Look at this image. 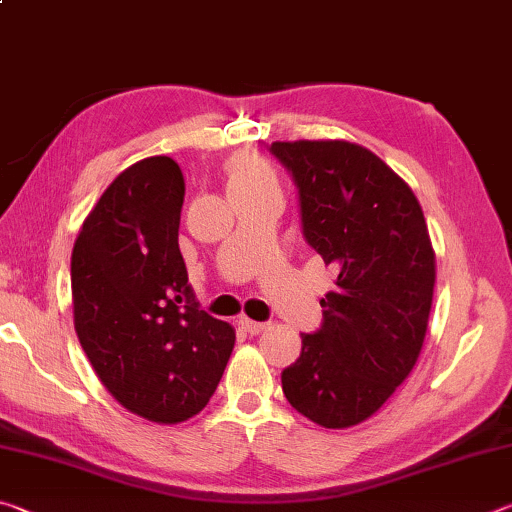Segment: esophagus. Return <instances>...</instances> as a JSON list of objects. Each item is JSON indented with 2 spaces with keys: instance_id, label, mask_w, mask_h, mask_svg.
I'll use <instances>...</instances> for the list:
<instances>
[{
  "instance_id": "obj_1",
  "label": "esophagus",
  "mask_w": 512,
  "mask_h": 512,
  "mask_svg": "<svg viewBox=\"0 0 512 512\" xmlns=\"http://www.w3.org/2000/svg\"><path fill=\"white\" fill-rule=\"evenodd\" d=\"M239 325H241V329H244V332H248L250 336L264 332V329L268 327L266 323H257V320H250V318H239Z\"/></svg>"
}]
</instances>
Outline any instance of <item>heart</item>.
I'll return each instance as SVG.
<instances>
[{"instance_id":"b5f03b06","label":"heart","mask_w":512,"mask_h":512,"mask_svg":"<svg viewBox=\"0 0 512 512\" xmlns=\"http://www.w3.org/2000/svg\"><path fill=\"white\" fill-rule=\"evenodd\" d=\"M277 183L275 169L271 162L259 158L255 153H239L228 162V187L230 194L241 192V189H253L259 185Z\"/></svg>"}]
</instances>
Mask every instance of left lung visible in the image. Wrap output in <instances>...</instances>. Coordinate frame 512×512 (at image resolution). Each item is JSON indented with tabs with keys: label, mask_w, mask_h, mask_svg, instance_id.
I'll list each match as a JSON object with an SVG mask.
<instances>
[{
	"label": "left lung",
	"mask_w": 512,
	"mask_h": 512,
	"mask_svg": "<svg viewBox=\"0 0 512 512\" xmlns=\"http://www.w3.org/2000/svg\"><path fill=\"white\" fill-rule=\"evenodd\" d=\"M293 173L309 246L336 268L323 325L302 334L282 391L307 420L348 429L375 415L420 357L436 284L422 207L402 176L345 140L273 142Z\"/></svg>",
	"instance_id": "left-lung-1"
}]
</instances>
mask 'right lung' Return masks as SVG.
<instances>
[{
    "mask_svg": "<svg viewBox=\"0 0 512 512\" xmlns=\"http://www.w3.org/2000/svg\"><path fill=\"white\" fill-rule=\"evenodd\" d=\"M185 180L167 155L112 180L72 250L74 327L94 372L126 411L178 424L205 409L235 327L196 309L178 228Z\"/></svg>",
    "mask_w": 512,
    "mask_h": 512,
    "instance_id": "obj_1",
    "label": "right lung"
}]
</instances>
